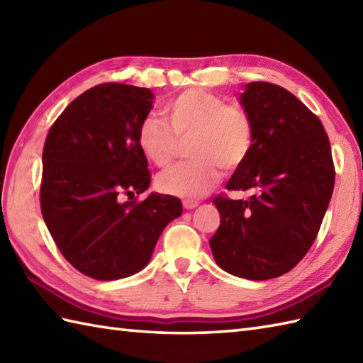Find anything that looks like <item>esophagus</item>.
<instances>
[{"label":"esophagus","mask_w":363,"mask_h":363,"mask_svg":"<svg viewBox=\"0 0 363 363\" xmlns=\"http://www.w3.org/2000/svg\"><path fill=\"white\" fill-rule=\"evenodd\" d=\"M182 206H184V209L190 211V209H195V207L198 206V201H194V199H184Z\"/></svg>","instance_id":"obj_1"}]
</instances>
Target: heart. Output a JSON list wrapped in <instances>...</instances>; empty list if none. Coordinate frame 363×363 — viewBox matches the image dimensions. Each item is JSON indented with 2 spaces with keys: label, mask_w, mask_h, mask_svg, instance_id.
Listing matches in <instances>:
<instances>
[{
  "label": "heart",
  "mask_w": 363,
  "mask_h": 363,
  "mask_svg": "<svg viewBox=\"0 0 363 363\" xmlns=\"http://www.w3.org/2000/svg\"><path fill=\"white\" fill-rule=\"evenodd\" d=\"M169 126L157 117H146L138 128V146L145 157L167 168L189 145L190 162L159 176L160 191L186 199L201 198L226 172L248 159L254 126L248 111L230 104L220 95L189 89L172 99L164 109Z\"/></svg>",
  "instance_id": "1"
}]
</instances>
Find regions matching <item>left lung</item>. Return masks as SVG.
Wrapping results in <instances>:
<instances>
[{"instance_id": "obj_1", "label": "left lung", "mask_w": 363, "mask_h": 363, "mask_svg": "<svg viewBox=\"0 0 363 363\" xmlns=\"http://www.w3.org/2000/svg\"><path fill=\"white\" fill-rule=\"evenodd\" d=\"M240 103L252 120V148L226 187L252 195L246 201L213 198L221 220L209 243L225 272L265 281L289 273L311 250L335 168L325 126L289 90L250 82Z\"/></svg>"}]
</instances>
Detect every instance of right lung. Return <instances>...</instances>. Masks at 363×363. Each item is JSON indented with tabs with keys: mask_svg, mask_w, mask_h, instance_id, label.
Returning a JSON list of instances; mask_svg holds the SVG:
<instances>
[{
	"mask_svg": "<svg viewBox=\"0 0 363 363\" xmlns=\"http://www.w3.org/2000/svg\"><path fill=\"white\" fill-rule=\"evenodd\" d=\"M152 99L150 89L99 84L73 99L46 135L43 220L62 256L91 279L140 272L162 230L182 213L174 196L134 198L151 182L138 128Z\"/></svg>",
	"mask_w": 363,
	"mask_h": 363,
	"instance_id": "right-lung-1",
	"label": "right lung"
}]
</instances>
